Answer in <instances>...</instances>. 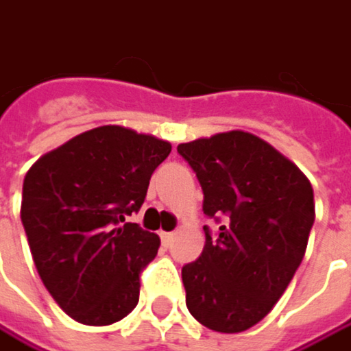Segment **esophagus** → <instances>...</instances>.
<instances>
[{"instance_id":"obj_1","label":"esophagus","mask_w":351,"mask_h":351,"mask_svg":"<svg viewBox=\"0 0 351 351\" xmlns=\"http://www.w3.org/2000/svg\"><path fill=\"white\" fill-rule=\"evenodd\" d=\"M160 240H162V246H171L175 240V232H160Z\"/></svg>"}]
</instances>
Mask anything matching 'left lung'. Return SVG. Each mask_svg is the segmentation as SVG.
Segmentation results:
<instances>
[{"instance_id":"obj_1","label":"left lung","mask_w":351,"mask_h":351,"mask_svg":"<svg viewBox=\"0 0 351 351\" xmlns=\"http://www.w3.org/2000/svg\"><path fill=\"white\" fill-rule=\"evenodd\" d=\"M202 186V210L222 226L182 266L186 308L222 334L252 328L278 302L304 258L314 191L298 167L260 136L213 134L176 147Z\"/></svg>"}]
</instances>
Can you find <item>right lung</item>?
<instances>
[{"mask_svg":"<svg viewBox=\"0 0 351 351\" xmlns=\"http://www.w3.org/2000/svg\"><path fill=\"white\" fill-rule=\"evenodd\" d=\"M171 143L105 125L43 155L23 180L21 222L53 300L87 326H109L138 302L141 272L160 240L138 213Z\"/></svg>","mask_w":351,"mask_h":351,"instance_id":"obj_1","label":"right lung"}]
</instances>
